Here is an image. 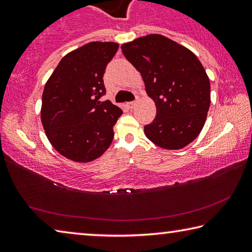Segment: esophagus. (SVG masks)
Instances as JSON below:
<instances>
[{
  "label": "esophagus",
  "instance_id": "1",
  "mask_svg": "<svg viewBox=\"0 0 252 252\" xmlns=\"http://www.w3.org/2000/svg\"><path fill=\"white\" fill-rule=\"evenodd\" d=\"M126 105H127V108H129V109H133L134 106L136 105V101H132V102H129V103H126Z\"/></svg>",
  "mask_w": 252,
  "mask_h": 252
}]
</instances>
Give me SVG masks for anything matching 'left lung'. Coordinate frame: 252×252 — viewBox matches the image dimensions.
<instances>
[{
    "instance_id": "obj_1",
    "label": "left lung",
    "mask_w": 252,
    "mask_h": 252,
    "mask_svg": "<svg viewBox=\"0 0 252 252\" xmlns=\"http://www.w3.org/2000/svg\"><path fill=\"white\" fill-rule=\"evenodd\" d=\"M138 70L157 116L144 126L158 147L179 150L197 138L210 106V81L201 62L186 46L161 34H149L121 45Z\"/></svg>"
}]
</instances>
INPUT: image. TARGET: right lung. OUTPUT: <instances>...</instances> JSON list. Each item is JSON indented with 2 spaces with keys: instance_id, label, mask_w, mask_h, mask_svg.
<instances>
[{
  "instance_id": "add662e5",
  "label": "right lung",
  "mask_w": 252,
  "mask_h": 252,
  "mask_svg": "<svg viewBox=\"0 0 252 252\" xmlns=\"http://www.w3.org/2000/svg\"><path fill=\"white\" fill-rule=\"evenodd\" d=\"M118 49L116 42L84 44L64 55L46 81L42 125L50 143L66 159L91 162L112 142L122 110L100 97L105 94V67Z\"/></svg>"
}]
</instances>
